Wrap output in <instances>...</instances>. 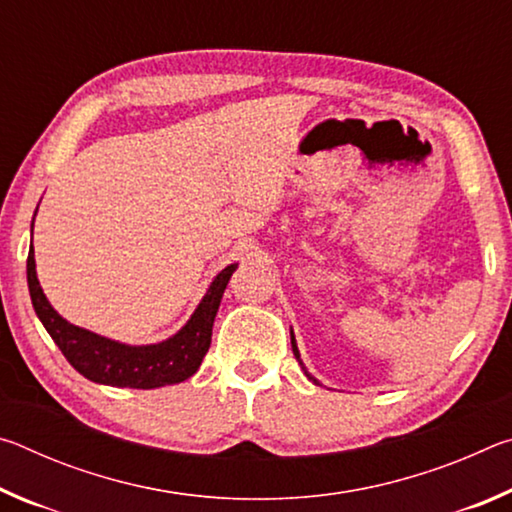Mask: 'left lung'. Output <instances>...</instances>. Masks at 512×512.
<instances>
[{
  "mask_svg": "<svg viewBox=\"0 0 512 512\" xmlns=\"http://www.w3.org/2000/svg\"><path fill=\"white\" fill-rule=\"evenodd\" d=\"M291 348H293V354H296V359L300 361V352H298V348H296V339H293V334H291ZM300 366H302V361H300ZM302 370H305V366H302ZM305 372H307V370H305ZM307 377L314 379V377L309 375V372H307ZM314 381H316V379H314Z\"/></svg>",
  "mask_w": 512,
  "mask_h": 512,
  "instance_id": "1",
  "label": "left lung"
}]
</instances>
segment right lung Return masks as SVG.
I'll return each mask as SVG.
<instances>
[{
    "label": "right lung",
    "mask_w": 512,
    "mask_h": 512,
    "mask_svg": "<svg viewBox=\"0 0 512 512\" xmlns=\"http://www.w3.org/2000/svg\"><path fill=\"white\" fill-rule=\"evenodd\" d=\"M235 271L237 266L232 264L214 277L210 291L205 293L194 316L176 336L158 345H137L133 348V345L103 339L99 334L69 325L65 318H60L40 289L33 244L27 257V280L33 309L63 352V357L85 379L119 388H160L167 384H180V381L194 375L207 350H210L214 316Z\"/></svg>",
    "instance_id": "obj_1"
}]
</instances>
